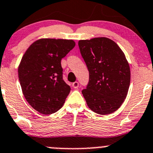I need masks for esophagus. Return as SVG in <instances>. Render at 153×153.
Segmentation results:
<instances>
[{
	"label": "esophagus",
	"instance_id": "1",
	"mask_svg": "<svg viewBox=\"0 0 153 153\" xmlns=\"http://www.w3.org/2000/svg\"><path fill=\"white\" fill-rule=\"evenodd\" d=\"M72 86H73V88H75V89H77V88H78V86H79V83H78V81H75V82L72 83Z\"/></svg>",
	"mask_w": 153,
	"mask_h": 153
}]
</instances>
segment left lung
<instances>
[{"label":"left lung","instance_id":"left-lung-1","mask_svg":"<svg viewBox=\"0 0 153 153\" xmlns=\"http://www.w3.org/2000/svg\"><path fill=\"white\" fill-rule=\"evenodd\" d=\"M78 47L89 73L82 94L89 109L100 115L116 111L126 98L130 69L124 52L107 38L81 40Z\"/></svg>","mask_w":153,"mask_h":153}]
</instances>
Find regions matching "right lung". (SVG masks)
Listing matches in <instances>:
<instances>
[{"label": "right lung", "instance_id": "1", "mask_svg": "<svg viewBox=\"0 0 153 153\" xmlns=\"http://www.w3.org/2000/svg\"><path fill=\"white\" fill-rule=\"evenodd\" d=\"M75 46L72 40L40 39L23 56L18 67L23 94L40 113H54L64 105L71 88L63 80L61 61Z\"/></svg>", "mask_w": 153, "mask_h": 153}]
</instances>
